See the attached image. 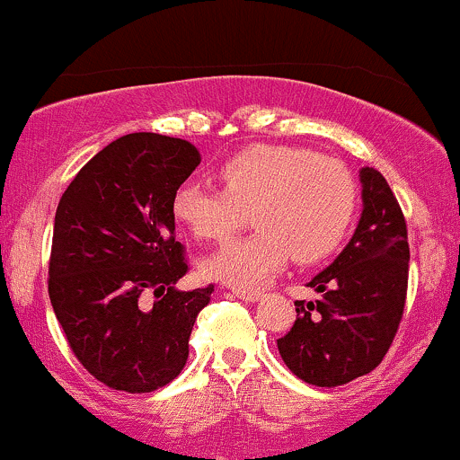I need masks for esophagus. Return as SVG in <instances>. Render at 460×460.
I'll list each match as a JSON object with an SVG mask.
<instances>
[{"instance_id": "obj_1", "label": "esophagus", "mask_w": 460, "mask_h": 460, "mask_svg": "<svg viewBox=\"0 0 460 460\" xmlns=\"http://www.w3.org/2000/svg\"><path fill=\"white\" fill-rule=\"evenodd\" d=\"M231 292H234V296H237L240 300H246V303H255V300L260 298V292H255V289L231 288Z\"/></svg>"}]
</instances>
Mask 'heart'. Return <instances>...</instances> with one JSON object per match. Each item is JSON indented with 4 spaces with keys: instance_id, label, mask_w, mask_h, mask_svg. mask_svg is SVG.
Returning <instances> with one entry per match:
<instances>
[{
    "instance_id": "heart-1",
    "label": "heart",
    "mask_w": 460,
    "mask_h": 460,
    "mask_svg": "<svg viewBox=\"0 0 460 460\" xmlns=\"http://www.w3.org/2000/svg\"><path fill=\"white\" fill-rule=\"evenodd\" d=\"M223 188L186 181L172 212L197 240L225 242L248 223L257 231L208 261L212 277L257 288L289 257L311 263L344 240L357 209V183L344 162L303 146L252 145L220 166Z\"/></svg>"
}]
</instances>
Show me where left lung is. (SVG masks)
<instances>
[{
	"mask_svg": "<svg viewBox=\"0 0 460 460\" xmlns=\"http://www.w3.org/2000/svg\"><path fill=\"white\" fill-rule=\"evenodd\" d=\"M358 226L309 285L322 296L296 300V320L277 346L300 381L337 387L366 376L387 355L404 314L409 235L398 199L376 168H363Z\"/></svg>",
	"mask_w": 460,
	"mask_h": 460,
	"instance_id": "obj_1",
	"label": "left lung"
}]
</instances>
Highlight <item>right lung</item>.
<instances>
[{
  "instance_id": "1",
  "label": "right lung",
  "mask_w": 460,
  "mask_h": 460,
  "mask_svg": "<svg viewBox=\"0 0 460 460\" xmlns=\"http://www.w3.org/2000/svg\"><path fill=\"white\" fill-rule=\"evenodd\" d=\"M200 164L192 142L128 134L99 151L56 209L51 307L73 355L116 392L149 394L181 374L214 283L179 292L188 257L172 197Z\"/></svg>"
}]
</instances>
